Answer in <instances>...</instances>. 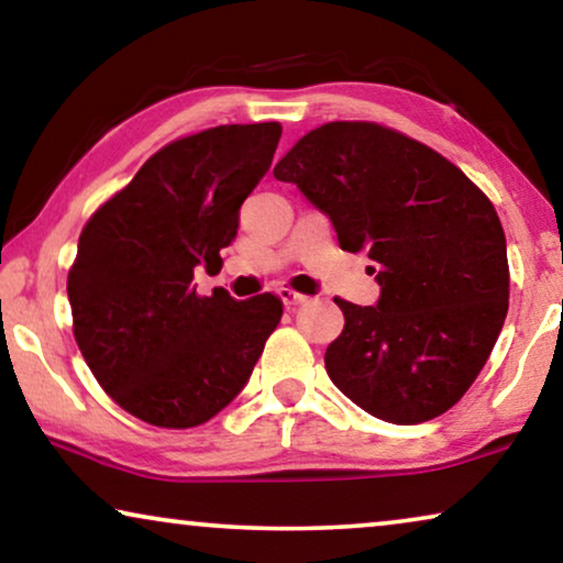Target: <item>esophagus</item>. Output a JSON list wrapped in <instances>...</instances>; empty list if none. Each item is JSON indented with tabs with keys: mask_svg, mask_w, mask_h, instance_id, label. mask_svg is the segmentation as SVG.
Masks as SVG:
<instances>
[{
	"mask_svg": "<svg viewBox=\"0 0 563 563\" xmlns=\"http://www.w3.org/2000/svg\"><path fill=\"white\" fill-rule=\"evenodd\" d=\"M279 299L287 307H297V305L307 302V297L299 295V291H295V289H279Z\"/></svg>",
	"mask_w": 563,
	"mask_h": 563,
	"instance_id": "esophagus-1",
	"label": "esophagus"
}]
</instances>
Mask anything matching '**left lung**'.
<instances>
[{"mask_svg":"<svg viewBox=\"0 0 563 563\" xmlns=\"http://www.w3.org/2000/svg\"><path fill=\"white\" fill-rule=\"evenodd\" d=\"M328 214L343 251L374 261V307L335 299L328 345L338 389L374 418L415 426L464 397L495 349L510 299L505 230L472 179L376 122H328L274 166Z\"/></svg>","mask_w":563,"mask_h":563,"instance_id":"1","label":"left lung"}]
</instances>
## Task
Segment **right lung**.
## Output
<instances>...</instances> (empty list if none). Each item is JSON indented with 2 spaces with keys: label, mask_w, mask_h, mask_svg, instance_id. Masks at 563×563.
Instances as JSON below:
<instances>
[{
  "label": "right lung",
  "mask_w": 563,
  "mask_h": 563,
  "mask_svg": "<svg viewBox=\"0 0 563 563\" xmlns=\"http://www.w3.org/2000/svg\"><path fill=\"white\" fill-rule=\"evenodd\" d=\"M279 137V122H256L168 143L81 230L66 284L74 338L107 395L151 426L214 418L279 325V297H199L191 284L199 266L222 268Z\"/></svg>",
  "instance_id": "add662e5"
}]
</instances>
